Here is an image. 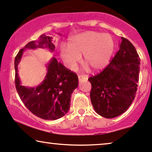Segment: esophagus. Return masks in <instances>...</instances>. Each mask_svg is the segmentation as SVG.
<instances>
[{
	"instance_id": "obj_1",
	"label": "esophagus",
	"mask_w": 152,
	"mask_h": 152,
	"mask_svg": "<svg viewBox=\"0 0 152 152\" xmlns=\"http://www.w3.org/2000/svg\"><path fill=\"white\" fill-rule=\"evenodd\" d=\"M78 79H79V81H80V82H82V81H85L87 80V78H86V77L84 75H79Z\"/></svg>"
}]
</instances>
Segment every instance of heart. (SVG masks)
Segmentation results:
<instances>
[{
    "mask_svg": "<svg viewBox=\"0 0 152 152\" xmlns=\"http://www.w3.org/2000/svg\"><path fill=\"white\" fill-rule=\"evenodd\" d=\"M114 48L115 42L110 35L86 31L70 37L68 47H61L60 56L68 68L75 70L84 54V62L98 71L107 66Z\"/></svg>",
    "mask_w": 152,
    "mask_h": 152,
    "instance_id": "b5f03b06",
    "label": "heart"
}]
</instances>
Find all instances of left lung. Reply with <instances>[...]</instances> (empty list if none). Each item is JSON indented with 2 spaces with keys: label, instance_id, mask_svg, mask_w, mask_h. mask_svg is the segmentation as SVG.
<instances>
[{
  "label": "left lung",
  "instance_id": "left-lung-1",
  "mask_svg": "<svg viewBox=\"0 0 152 152\" xmlns=\"http://www.w3.org/2000/svg\"><path fill=\"white\" fill-rule=\"evenodd\" d=\"M140 61L135 47L121 37L119 50L108 66L88 78L91 101L96 113L112 119L129 109L136 94Z\"/></svg>",
  "mask_w": 152,
  "mask_h": 152
}]
</instances>
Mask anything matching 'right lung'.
I'll return each mask as SVG.
<instances>
[{
    "mask_svg": "<svg viewBox=\"0 0 152 152\" xmlns=\"http://www.w3.org/2000/svg\"><path fill=\"white\" fill-rule=\"evenodd\" d=\"M52 40V37L40 35L37 40L27 43L15 59V86L21 101L33 115L46 120L58 119L68 112L71 94L78 86V77L52 58L47 64V73L42 83L37 87H26L21 84L18 64L25 49L45 48L54 52L55 45Z\"/></svg>",
    "mask_w": 152,
    "mask_h": 152,
    "instance_id": "obj_1",
    "label": "right lung"
}]
</instances>
